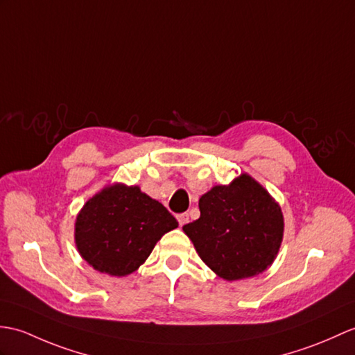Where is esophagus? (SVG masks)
Wrapping results in <instances>:
<instances>
[{
	"label": "esophagus",
	"mask_w": 355,
	"mask_h": 355,
	"mask_svg": "<svg viewBox=\"0 0 355 355\" xmlns=\"http://www.w3.org/2000/svg\"><path fill=\"white\" fill-rule=\"evenodd\" d=\"M177 219H178V224L183 227V225H186L187 222H189V215H187V213H181V215L177 216Z\"/></svg>",
	"instance_id": "obj_1"
}]
</instances>
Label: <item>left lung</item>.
<instances>
[{"mask_svg":"<svg viewBox=\"0 0 355 355\" xmlns=\"http://www.w3.org/2000/svg\"><path fill=\"white\" fill-rule=\"evenodd\" d=\"M201 216L183 227L202 261L233 282L265 270L283 241V213L257 181L242 174L200 200Z\"/></svg>","mask_w":355,"mask_h":355,"instance_id":"8db88e82","label":"left lung"}]
</instances>
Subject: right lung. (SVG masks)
<instances>
[{
  "instance_id": "right-lung-1",
  "label": "right lung",
  "mask_w": 355,
  "mask_h": 355,
  "mask_svg": "<svg viewBox=\"0 0 355 355\" xmlns=\"http://www.w3.org/2000/svg\"><path fill=\"white\" fill-rule=\"evenodd\" d=\"M177 227L168 209L139 187L114 184L90 198L81 209L76 243L90 266L123 277L142 265L160 237Z\"/></svg>"
}]
</instances>
